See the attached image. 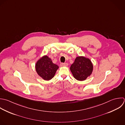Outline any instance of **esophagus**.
I'll use <instances>...</instances> for the list:
<instances>
[{
	"instance_id": "obj_1",
	"label": "esophagus",
	"mask_w": 125,
	"mask_h": 125,
	"mask_svg": "<svg viewBox=\"0 0 125 125\" xmlns=\"http://www.w3.org/2000/svg\"><path fill=\"white\" fill-rule=\"evenodd\" d=\"M68 63H61L60 64V66L61 67H67L68 66Z\"/></svg>"
}]
</instances>
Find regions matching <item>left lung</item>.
Instances as JSON below:
<instances>
[{
  "label": "left lung",
  "instance_id": "8db88e82",
  "mask_svg": "<svg viewBox=\"0 0 125 125\" xmlns=\"http://www.w3.org/2000/svg\"><path fill=\"white\" fill-rule=\"evenodd\" d=\"M93 69L94 66L91 60L83 56L76 57L70 67L74 78L78 81H84L90 76Z\"/></svg>",
  "mask_w": 125,
  "mask_h": 125
}]
</instances>
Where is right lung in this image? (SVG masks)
<instances>
[{
  "label": "right lung",
  "mask_w": 125,
  "mask_h": 125,
  "mask_svg": "<svg viewBox=\"0 0 125 125\" xmlns=\"http://www.w3.org/2000/svg\"><path fill=\"white\" fill-rule=\"evenodd\" d=\"M36 72L38 75L43 80L49 81L52 79L59 68L54 64L47 55H44L39 59L35 65Z\"/></svg>",
  "instance_id": "obj_1"
}]
</instances>
